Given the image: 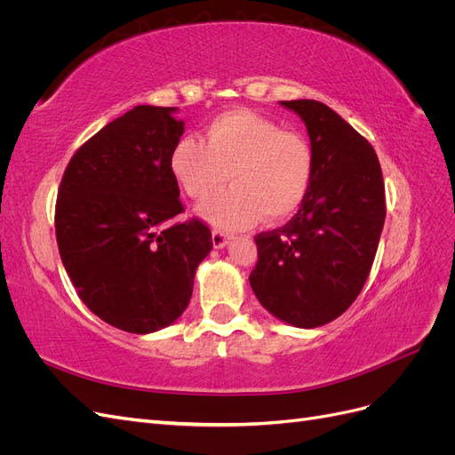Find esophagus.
Masks as SVG:
<instances>
[{"instance_id": "obj_1", "label": "esophagus", "mask_w": 455, "mask_h": 455, "mask_svg": "<svg viewBox=\"0 0 455 455\" xmlns=\"http://www.w3.org/2000/svg\"><path fill=\"white\" fill-rule=\"evenodd\" d=\"M231 241V237L228 235V233L224 231H212V244L214 249H224V246H228Z\"/></svg>"}]
</instances>
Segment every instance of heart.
Masks as SVG:
<instances>
[{
    "label": "heart",
    "instance_id": "obj_1",
    "mask_svg": "<svg viewBox=\"0 0 455 455\" xmlns=\"http://www.w3.org/2000/svg\"><path fill=\"white\" fill-rule=\"evenodd\" d=\"M171 174L184 194L203 201L226 184L231 188L206 201L197 214L216 229L239 231L294 214L313 178V151L304 136L249 109L216 116L201 136L188 134L171 151Z\"/></svg>",
    "mask_w": 455,
    "mask_h": 455
}]
</instances>
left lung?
Segmentation results:
<instances>
[{
  "label": "left lung",
  "mask_w": 455,
  "mask_h": 455,
  "mask_svg": "<svg viewBox=\"0 0 455 455\" xmlns=\"http://www.w3.org/2000/svg\"><path fill=\"white\" fill-rule=\"evenodd\" d=\"M307 129L313 178L284 228L259 233L251 286L275 319L316 328L347 311L374 261L385 222V188L374 148L332 108L284 100Z\"/></svg>",
  "instance_id": "1"
}]
</instances>
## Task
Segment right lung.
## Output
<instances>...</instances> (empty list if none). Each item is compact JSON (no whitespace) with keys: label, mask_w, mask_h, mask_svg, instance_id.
Instances as JSON below:
<instances>
[{"label":"right lung","mask_w":455,"mask_h":455,"mask_svg":"<svg viewBox=\"0 0 455 455\" xmlns=\"http://www.w3.org/2000/svg\"><path fill=\"white\" fill-rule=\"evenodd\" d=\"M176 112L146 104L108 123L68 163L54 211L59 252L81 301L131 334L178 321L212 251L197 218L171 224L184 211L169 164L186 125Z\"/></svg>","instance_id":"1"}]
</instances>
